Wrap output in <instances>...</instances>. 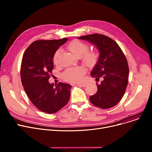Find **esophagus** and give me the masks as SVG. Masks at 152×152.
Wrapping results in <instances>:
<instances>
[{
    "instance_id": "1",
    "label": "esophagus",
    "mask_w": 152,
    "mask_h": 152,
    "mask_svg": "<svg viewBox=\"0 0 152 152\" xmlns=\"http://www.w3.org/2000/svg\"><path fill=\"white\" fill-rule=\"evenodd\" d=\"M77 85H78V86H81V87H86V86L87 84H86V83H82V84H78Z\"/></svg>"
}]
</instances>
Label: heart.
Returning a JSON list of instances; mask_svg holds the SVG:
<instances>
[{
    "label": "heart",
    "mask_w": 152,
    "mask_h": 152,
    "mask_svg": "<svg viewBox=\"0 0 152 152\" xmlns=\"http://www.w3.org/2000/svg\"><path fill=\"white\" fill-rule=\"evenodd\" d=\"M67 48L68 50L77 58H81L85 54L84 60L87 65L92 66L97 61V55L92 52H87L89 50V46L83 42L75 40V41L71 42L68 45ZM60 53V49L57 50L54 53L53 62L55 65H57L58 63ZM84 73L85 70L82 67L71 68H68L65 71L63 74V77L66 81L68 82L80 83L83 80Z\"/></svg>",
    "instance_id": "b5f03b06"
}]
</instances>
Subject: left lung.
<instances>
[{"mask_svg":"<svg viewBox=\"0 0 152 152\" xmlns=\"http://www.w3.org/2000/svg\"><path fill=\"white\" fill-rule=\"evenodd\" d=\"M97 47L100 55L91 75L97 81V92L89 99L93 105L110 108L121 100L128 83L129 67L121 48L113 39L103 34H94L77 37Z\"/></svg>","mask_w":152,"mask_h":152,"instance_id":"left-lung-1","label":"left lung"}]
</instances>
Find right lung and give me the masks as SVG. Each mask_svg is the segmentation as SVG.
<instances>
[{"instance_id":"add662e5","label":"right lung","mask_w":152,"mask_h":152,"mask_svg":"<svg viewBox=\"0 0 152 152\" xmlns=\"http://www.w3.org/2000/svg\"><path fill=\"white\" fill-rule=\"evenodd\" d=\"M68 39L35 41L28 47L22 58L20 73L24 89L31 102L47 113L57 112L67 104L70 97L71 85L59 83L55 87L49 82L54 53Z\"/></svg>"}]
</instances>
